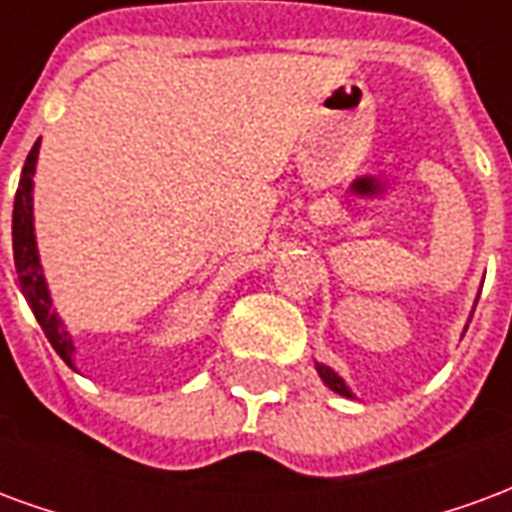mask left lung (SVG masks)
I'll return each instance as SVG.
<instances>
[{
	"label": "left lung",
	"instance_id": "obj_1",
	"mask_svg": "<svg viewBox=\"0 0 512 512\" xmlns=\"http://www.w3.org/2000/svg\"><path fill=\"white\" fill-rule=\"evenodd\" d=\"M315 367H318V376L323 378V384L329 386L332 392H337V395H343V397H354V395H351V389L345 386L343 378L337 376L332 367H326V365H315Z\"/></svg>",
	"mask_w": 512,
	"mask_h": 512
}]
</instances>
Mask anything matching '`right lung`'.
Instances as JSON below:
<instances>
[{
  "label": "right lung",
  "mask_w": 512,
  "mask_h": 512,
  "mask_svg": "<svg viewBox=\"0 0 512 512\" xmlns=\"http://www.w3.org/2000/svg\"><path fill=\"white\" fill-rule=\"evenodd\" d=\"M38 150L40 139L29 150L24 169H21V180H18L16 202H13V260H16L21 290L38 318L40 329L46 332L51 348L62 356V362L73 367V337L51 307L46 277L40 268L38 244H35V222H32V186L35 183H32V175H35V164H38Z\"/></svg>",
  "instance_id": "add662e5"
}]
</instances>
